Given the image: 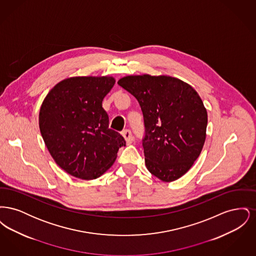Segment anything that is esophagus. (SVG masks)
Wrapping results in <instances>:
<instances>
[{
  "mask_svg": "<svg viewBox=\"0 0 256 256\" xmlns=\"http://www.w3.org/2000/svg\"><path fill=\"white\" fill-rule=\"evenodd\" d=\"M122 135L124 136V138L126 139L128 144H132V143L134 137H132V132L130 130H124L122 132Z\"/></svg>",
  "mask_w": 256,
  "mask_h": 256,
  "instance_id": "esophagus-1",
  "label": "esophagus"
}]
</instances>
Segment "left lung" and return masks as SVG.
Instances as JSON below:
<instances>
[{"label": "left lung", "instance_id": "1", "mask_svg": "<svg viewBox=\"0 0 256 256\" xmlns=\"http://www.w3.org/2000/svg\"><path fill=\"white\" fill-rule=\"evenodd\" d=\"M118 84L142 110L146 169L165 182L182 176L198 158L206 136V110L196 91L168 76H128Z\"/></svg>", "mask_w": 256, "mask_h": 256}]
</instances>
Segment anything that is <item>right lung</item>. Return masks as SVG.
Instances as JSON below:
<instances>
[{
	"label": "right lung",
	"instance_id": "1",
	"mask_svg": "<svg viewBox=\"0 0 256 256\" xmlns=\"http://www.w3.org/2000/svg\"><path fill=\"white\" fill-rule=\"evenodd\" d=\"M115 84L112 76H74L54 86L39 112L40 132L61 169L95 180L110 169L126 141L108 128L102 100Z\"/></svg>",
	"mask_w": 256,
	"mask_h": 256
}]
</instances>
